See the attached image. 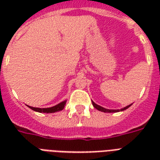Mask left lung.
Masks as SVG:
<instances>
[{"label":"left lung","mask_w":160,"mask_h":160,"mask_svg":"<svg viewBox=\"0 0 160 160\" xmlns=\"http://www.w3.org/2000/svg\"><path fill=\"white\" fill-rule=\"evenodd\" d=\"M92 105H93V106L95 107V109H97L98 110H99V111L105 112V113H107V112H108V113H114V112H119V111H120V110H124V109H128V108H129V107L130 106V105H128V106L124 107V108H123V109H120V110H119V109H105V108H103V107L100 106V105H96V104H95V102H93V101H92Z\"/></svg>","instance_id":"left-lung-1"}]
</instances>
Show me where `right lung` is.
I'll return each instance as SVG.
<instances>
[{
	"mask_svg": "<svg viewBox=\"0 0 160 160\" xmlns=\"http://www.w3.org/2000/svg\"><path fill=\"white\" fill-rule=\"evenodd\" d=\"M65 103L66 101H63V102L58 104L57 105H55L53 107H51V108H35V107L28 106L30 109H33L34 111L39 112V113H55V112L60 111V110H62L64 109V107L65 105Z\"/></svg>",
	"mask_w": 160,
	"mask_h": 160,
	"instance_id": "right-lung-1",
	"label": "right lung"
}]
</instances>
